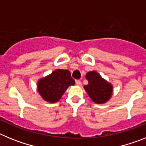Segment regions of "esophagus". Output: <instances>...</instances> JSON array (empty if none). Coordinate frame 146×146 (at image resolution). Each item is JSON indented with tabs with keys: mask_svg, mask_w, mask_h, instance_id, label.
<instances>
[{
	"mask_svg": "<svg viewBox=\"0 0 146 146\" xmlns=\"http://www.w3.org/2000/svg\"><path fill=\"white\" fill-rule=\"evenodd\" d=\"M76 84H77V86H81V85H82V82H81V81H80V80H76Z\"/></svg>",
	"mask_w": 146,
	"mask_h": 146,
	"instance_id": "esophagus-1",
	"label": "esophagus"
}]
</instances>
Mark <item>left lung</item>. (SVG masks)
Wrapping results in <instances>:
<instances>
[{"label": "left lung", "mask_w": 146, "mask_h": 146, "mask_svg": "<svg viewBox=\"0 0 146 146\" xmlns=\"http://www.w3.org/2000/svg\"><path fill=\"white\" fill-rule=\"evenodd\" d=\"M86 78L88 84L84 88L92 101L96 104H103L109 100L113 94V86L103 79L95 71L88 72Z\"/></svg>", "instance_id": "8db88e82"}]
</instances>
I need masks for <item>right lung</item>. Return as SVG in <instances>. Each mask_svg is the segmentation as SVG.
<instances>
[{
    "mask_svg": "<svg viewBox=\"0 0 146 146\" xmlns=\"http://www.w3.org/2000/svg\"><path fill=\"white\" fill-rule=\"evenodd\" d=\"M74 84L75 81L69 71L58 69L40 79L37 82V90L45 101L55 103L60 100L69 86Z\"/></svg>",
    "mask_w": 146,
    "mask_h": 146,
    "instance_id": "1",
    "label": "right lung"
}]
</instances>
